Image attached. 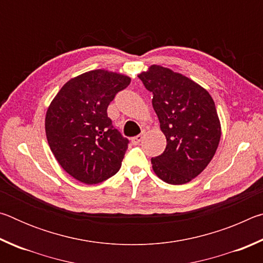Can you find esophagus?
Returning <instances> with one entry per match:
<instances>
[{
    "label": "esophagus",
    "instance_id": "esophagus-1",
    "mask_svg": "<svg viewBox=\"0 0 263 263\" xmlns=\"http://www.w3.org/2000/svg\"><path fill=\"white\" fill-rule=\"evenodd\" d=\"M142 139H144V135H138V136H136V137H133L132 139H131V141H132V144L138 145Z\"/></svg>",
    "mask_w": 263,
    "mask_h": 263
}]
</instances>
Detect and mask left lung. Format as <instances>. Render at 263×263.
Instances as JSON below:
<instances>
[{
  "label": "left lung",
  "mask_w": 263,
  "mask_h": 263,
  "mask_svg": "<svg viewBox=\"0 0 263 263\" xmlns=\"http://www.w3.org/2000/svg\"><path fill=\"white\" fill-rule=\"evenodd\" d=\"M138 78L153 94V108L167 139L164 152L151 159L153 171L166 183H188L205 169L219 144L215 102L193 80L162 66L152 65Z\"/></svg>",
  "instance_id": "left-lung-1"
}]
</instances>
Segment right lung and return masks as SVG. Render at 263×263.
<instances>
[{"label":"right lung","instance_id":"add662e5","mask_svg":"<svg viewBox=\"0 0 263 263\" xmlns=\"http://www.w3.org/2000/svg\"><path fill=\"white\" fill-rule=\"evenodd\" d=\"M131 82L126 75L95 69L70 79L48 106L46 138L60 166L75 180L101 183L122 166L128 139L108 117V106Z\"/></svg>","mask_w":263,"mask_h":263}]
</instances>
